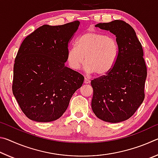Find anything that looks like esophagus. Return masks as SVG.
<instances>
[{
  "instance_id": "34e87169",
  "label": "esophagus",
  "mask_w": 158,
  "mask_h": 158,
  "mask_svg": "<svg viewBox=\"0 0 158 158\" xmlns=\"http://www.w3.org/2000/svg\"><path fill=\"white\" fill-rule=\"evenodd\" d=\"M90 79H89L88 78H84V84H90Z\"/></svg>"
}]
</instances>
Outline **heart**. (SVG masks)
Here are the masks:
<instances>
[{
  "instance_id": "b5f03b06",
  "label": "heart",
  "mask_w": 158,
  "mask_h": 158,
  "mask_svg": "<svg viewBox=\"0 0 158 158\" xmlns=\"http://www.w3.org/2000/svg\"><path fill=\"white\" fill-rule=\"evenodd\" d=\"M118 53V44L113 36L90 31L78 37L76 46L68 48L66 59L69 68L77 70L85 57V73L104 76L113 69Z\"/></svg>"
}]
</instances>
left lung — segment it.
Here are the masks:
<instances>
[{
  "label": "left lung",
  "instance_id": "1",
  "mask_svg": "<svg viewBox=\"0 0 158 158\" xmlns=\"http://www.w3.org/2000/svg\"><path fill=\"white\" fill-rule=\"evenodd\" d=\"M95 27L116 35L119 53L113 69L90 83L91 107L98 118L116 123L130 118L143 101L147 76L143 52L135 30L125 21L100 23Z\"/></svg>",
  "mask_w": 158,
  "mask_h": 158
}]
</instances>
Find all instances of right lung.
<instances>
[{
	"label": "right lung",
	"instance_id": "1",
	"mask_svg": "<svg viewBox=\"0 0 158 158\" xmlns=\"http://www.w3.org/2000/svg\"><path fill=\"white\" fill-rule=\"evenodd\" d=\"M79 21L43 25L24 39L16 56L12 92L32 121H56L65 113L84 77L65 65L68 43Z\"/></svg>",
	"mask_w": 158,
	"mask_h": 158
}]
</instances>
